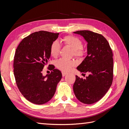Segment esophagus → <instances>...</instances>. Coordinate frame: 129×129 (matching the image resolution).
Here are the masks:
<instances>
[{
	"label": "esophagus",
	"mask_w": 129,
	"mask_h": 129,
	"mask_svg": "<svg viewBox=\"0 0 129 129\" xmlns=\"http://www.w3.org/2000/svg\"><path fill=\"white\" fill-rule=\"evenodd\" d=\"M62 76H63V77L65 76L67 74V73H65V72H62Z\"/></svg>",
	"instance_id": "esophagus-1"
}]
</instances>
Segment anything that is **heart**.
Returning <instances> with one entry per match:
<instances>
[{
  "instance_id": "obj_1",
  "label": "heart",
  "mask_w": 129,
  "mask_h": 129,
  "mask_svg": "<svg viewBox=\"0 0 129 129\" xmlns=\"http://www.w3.org/2000/svg\"><path fill=\"white\" fill-rule=\"evenodd\" d=\"M64 45L69 47L73 50L74 55L76 56H81L83 52L82 42L77 37L68 36L64 37L62 39ZM60 50V46L57 41H54L50 47V53L53 57H56L59 54ZM75 62L72 60H68L65 58H60L56 63V66L58 69L63 72H68L72 67L75 66Z\"/></svg>"
}]
</instances>
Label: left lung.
<instances>
[{
	"instance_id": "8db88e82",
	"label": "left lung",
	"mask_w": 129,
	"mask_h": 129,
	"mask_svg": "<svg viewBox=\"0 0 129 129\" xmlns=\"http://www.w3.org/2000/svg\"><path fill=\"white\" fill-rule=\"evenodd\" d=\"M87 42V56L77 69L89 73L86 79L76 76L73 90L81 102L90 104L98 102L110 88L113 79V54L108 41L103 36L90 30L73 32Z\"/></svg>"
}]
</instances>
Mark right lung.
<instances>
[{"instance_id":"add662e5","label":"right lung","mask_w":129,"mask_h":129,"mask_svg":"<svg viewBox=\"0 0 129 129\" xmlns=\"http://www.w3.org/2000/svg\"><path fill=\"white\" fill-rule=\"evenodd\" d=\"M59 33L39 31L23 39L15 50L14 75L18 88L25 98L36 104H44L55 94L62 73L52 68L49 75L42 73L50 57V47Z\"/></svg>"}]
</instances>
